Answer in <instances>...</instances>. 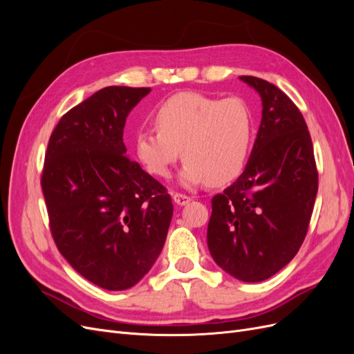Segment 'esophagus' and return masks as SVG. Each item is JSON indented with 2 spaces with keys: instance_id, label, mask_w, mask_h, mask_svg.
I'll return each instance as SVG.
<instances>
[{
  "instance_id": "34e87169",
  "label": "esophagus",
  "mask_w": 354,
  "mask_h": 354,
  "mask_svg": "<svg viewBox=\"0 0 354 354\" xmlns=\"http://www.w3.org/2000/svg\"><path fill=\"white\" fill-rule=\"evenodd\" d=\"M173 201L177 203V205L183 207V205H187V203L192 201V198L187 195H183V194H174Z\"/></svg>"
}]
</instances>
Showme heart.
Returning <instances> with one entry per match:
<instances>
[{"instance_id": "b5f03b06", "label": "heart", "mask_w": 354, "mask_h": 354, "mask_svg": "<svg viewBox=\"0 0 354 354\" xmlns=\"http://www.w3.org/2000/svg\"><path fill=\"white\" fill-rule=\"evenodd\" d=\"M156 131L140 130L134 137V152L149 174L169 176L183 155L180 185L186 187L208 181L223 186L236 180L248 164L255 120L243 99H217L183 91L171 95L155 111Z\"/></svg>"}]
</instances>
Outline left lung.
<instances>
[{
	"instance_id": "8db88e82",
	"label": "left lung",
	"mask_w": 354,
	"mask_h": 354,
	"mask_svg": "<svg viewBox=\"0 0 354 354\" xmlns=\"http://www.w3.org/2000/svg\"><path fill=\"white\" fill-rule=\"evenodd\" d=\"M260 94L261 124L243 173L212 198L207 242L224 272L261 282L301 246L317 194L312 137L301 112L276 85L239 77Z\"/></svg>"
}]
</instances>
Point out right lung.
Wrapping results in <instances>:
<instances>
[{
    "label": "right lung",
    "instance_id": "right-lung-1",
    "mask_svg": "<svg viewBox=\"0 0 354 354\" xmlns=\"http://www.w3.org/2000/svg\"><path fill=\"white\" fill-rule=\"evenodd\" d=\"M151 88L106 87L62 116L47 146L41 187L60 254L108 291L134 286L167 239V189L127 156L128 113Z\"/></svg>",
    "mask_w": 354,
    "mask_h": 354
}]
</instances>
